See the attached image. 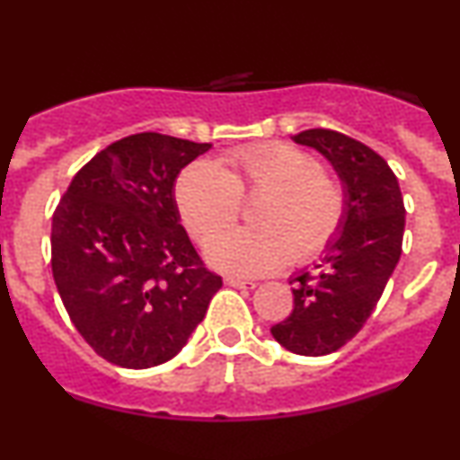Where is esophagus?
<instances>
[{"label": "esophagus", "instance_id": "obj_1", "mask_svg": "<svg viewBox=\"0 0 460 460\" xmlns=\"http://www.w3.org/2000/svg\"><path fill=\"white\" fill-rule=\"evenodd\" d=\"M225 283L229 288H237V289H255V283L252 281H242V279H234V277H226Z\"/></svg>", "mask_w": 460, "mask_h": 460}]
</instances>
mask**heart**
<instances>
[{
    "label": "heart",
    "mask_w": 460,
    "mask_h": 460,
    "mask_svg": "<svg viewBox=\"0 0 460 460\" xmlns=\"http://www.w3.org/2000/svg\"><path fill=\"white\" fill-rule=\"evenodd\" d=\"M262 200L252 230H236L208 246L214 268L235 277H260L292 261L307 263L335 242L344 225L346 192L324 175L318 157L285 142L237 146L225 166L194 162L177 179L175 200L183 225L199 242L234 222L242 198Z\"/></svg>",
    "instance_id": "heart-1"
}]
</instances>
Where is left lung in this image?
<instances>
[{"label": "left lung", "instance_id": "1", "mask_svg": "<svg viewBox=\"0 0 460 460\" xmlns=\"http://www.w3.org/2000/svg\"><path fill=\"white\" fill-rule=\"evenodd\" d=\"M294 142L335 166L346 216L322 263L289 281L294 309L270 332L289 352L322 357L350 341L381 300L402 252L404 200L392 168L363 142L332 129L300 131Z\"/></svg>", "mask_w": 460, "mask_h": 460}]
</instances>
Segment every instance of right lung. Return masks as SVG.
I'll list each match as a JSON object with an SVG mask.
<instances>
[{"label": "right lung", "mask_w": 460, "mask_h": 460, "mask_svg": "<svg viewBox=\"0 0 460 460\" xmlns=\"http://www.w3.org/2000/svg\"><path fill=\"white\" fill-rule=\"evenodd\" d=\"M145 131L84 164L51 223V272L68 318L114 366L145 369L181 350L223 279L181 225L175 179L209 151Z\"/></svg>", "instance_id": "1"}]
</instances>
